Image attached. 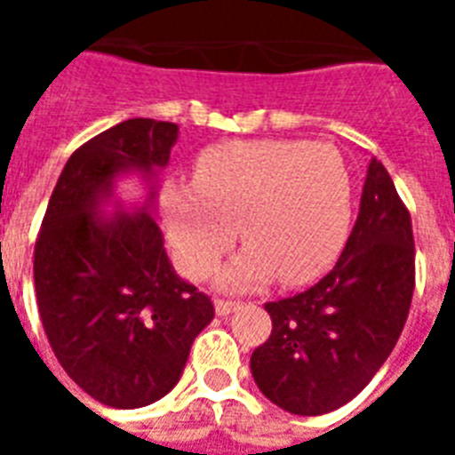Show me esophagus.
Returning a JSON list of instances; mask_svg holds the SVG:
<instances>
[{
    "label": "esophagus",
    "mask_w": 455,
    "mask_h": 455,
    "mask_svg": "<svg viewBox=\"0 0 455 455\" xmlns=\"http://www.w3.org/2000/svg\"><path fill=\"white\" fill-rule=\"evenodd\" d=\"M238 307H241V302H235V299H217V302H214V309H217L220 316H228V314L238 309Z\"/></svg>",
    "instance_id": "esophagus-1"
}]
</instances>
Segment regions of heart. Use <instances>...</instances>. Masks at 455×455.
<instances>
[{
	"label": "heart",
	"mask_w": 455,
	"mask_h": 455,
	"mask_svg": "<svg viewBox=\"0 0 455 455\" xmlns=\"http://www.w3.org/2000/svg\"><path fill=\"white\" fill-rule=\"evenodd\" d=\"M164 224L181 269L210 276L234 243L248 250L224 274L252 288L274 274L304 283L331 267L352 221V174L331 146L291 139L228 141L196 160V184L167 181Z\"/></svg>",
	"instance_id": "heart-1"
}]
</instances>
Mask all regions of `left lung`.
Listing matches in <instances>:
<instances>
[{"instance_id": "left-lung-1", "label": "left lung", "mask_w": 455, "mask_h": 455, "mask_svg": "<svg viewBox=\"0 0 455 455\" xmlns=\"http://www.w3.org/2000/svg\"><path fill=\"white\" fill-rule=\"evenodd\" d=\"M413 288L409 207L373 157L359 217L331 274L264 304L271 335L250 356L257 387L295 416H323L352 402L395 349Z\"/></svg>"}]
</instances>
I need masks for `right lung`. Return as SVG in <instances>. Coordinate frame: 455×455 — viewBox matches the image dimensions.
<instances>
[{
    "label": "right lung",
    "mask_w": 455,
    "mask_h": 455,
    "mask_svg": "<svg viewBox=\"0 0 455 455\" xmlns=\"http://www.w3.org/2000/svg\"><path fill=\"white\" fill-rule=\"evenodd\" d=\"M179 127L134 117L96 134L60 172L35 243L37 309L56 359L92 399L139 409L184 373L214 304L174 274L148 217L101 220L99 198L130 170L164 167Z\"/></svg>",
    "instance_id": "add662e5"
}]
</instances>
